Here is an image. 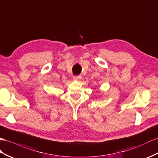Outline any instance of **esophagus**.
I'll use <instances>...</instances> for the list:
<instances>
[{"label":"esophagus","instance_id":"1","mask_svg":"<svg viewBox=\"0 0 158 158\" xmlns=\"http://www.w3.org/2000/svg\"><path fill=\"white\" fill-rule=\"evenodd\" d=\"M73 79H75V80H77L80 78V77L78 75H74L73 77Z\"/></svg>","mask_w":158,"mask_h":158}]
</instances>
